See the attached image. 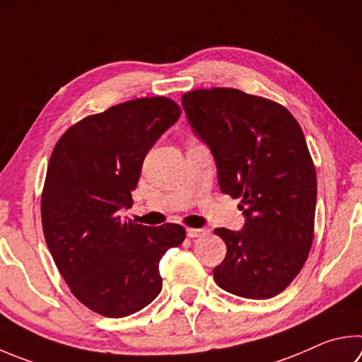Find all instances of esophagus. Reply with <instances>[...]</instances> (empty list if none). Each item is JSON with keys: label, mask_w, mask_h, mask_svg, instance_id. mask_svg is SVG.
Segmentation results:
<instances>
[{"label": "esophagus", "mask_w": 362, "mask_h": 362, "mask_svg": "<svg viewBox=\"0 0 362 362\" xmlns=\"http://www.w3.org/2000/svg\"><path fill=\"white\" fill-rule=\"evenodd\" d=\"M207 233H209L207 229H204V228H188L187 229V235H188V238H192V239L202 238V235H206Z\"/></svg>", "instance_id": "1"}]
</instances>
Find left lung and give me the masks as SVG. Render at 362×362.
I'll return each instance as SVG.
<instances>
[{
    "label": "left lung",
    "instance_id": "left-lung-1",
    "mask_svg": "<svg viewBox=\"0 0 362 362\" xmlns=\"http://www.w3.org/2000/svg\"><path fill=\"white\" fill-rule=\"evenodd\" d=\"M182 104L207 144L223 193L240 198L242 231L216 228L226 256L214 269L221 290L247 299L281 293L313 240L317 173L304 133L280 104L235 88L188 91Z\"/></svg>",
    "mask_w": 362,
    "mask_h": 362
}]
</instances>
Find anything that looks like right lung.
Returning <instances> with one entry per match:
<instances>
[{
	"mask_svg": "<svg viewBox=\"0 0 362 362\" xmlns=\"http://www.w3.org/2000/svg\"><path fill=\"white\" fill-rule=\"evenodd\" d=\"M164 96L141 98L83 118L52 152L41 198L44 238L71 293L104 317L139 312L160 294V259L179 247L175 223L144 226L122 220L133 204L148 150L179 120Z\"/></svg>",
	"mask_w": 362,
	"mask_h": 362,
	"instance_id": "add662e5",
	"label": "right lung"
}]
</instances>
